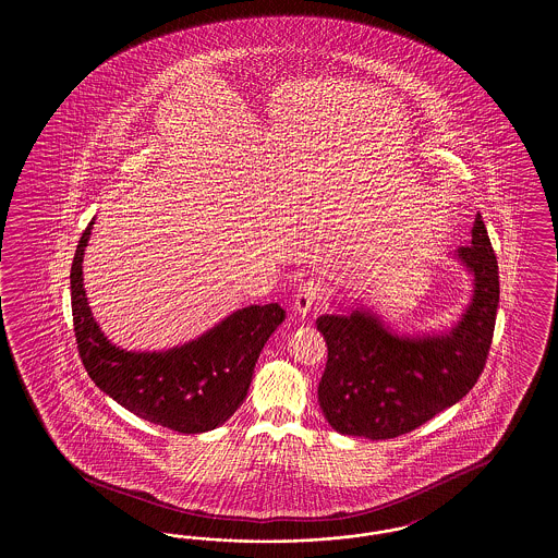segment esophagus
Here are the masks:
<instances>
[{
  "mask_svg": "<svg viewBox=\"0 0 558 558\" xmlns=\"http://www.w3.org/2000/svg\"><path fill=\"white\" fill-rule=\"evenodd\" d=\"M322 296H324V289L319 287V282H314V280L303 282L294 294V312L299 316H307L322 301Z\"/></svg>",
  "mask_w": 558,
  "mask_h": 558,
  "instance_id": "esophagus-1",
  "label": "esophagus"
}]
</instances>
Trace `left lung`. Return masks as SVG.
<instances>
[{
	"mask_svg": "<svg viewBox=\"0 0 558 558\" xmlns=\"http://www.w3.org/2000/svg\"><path fill=\"white\" fill-rule=\"evenodd\" d=\"M471 234V244L460 246L456 257L473 276V299L448 332L399 337L366 310L319 316L328 362L318 401L335 430L372 441L393 439L475 387L492 347L500 276L478 213Z\"/></svg>",
	"mask_w": 558,
	"mask_h": 558,
	"instance_id": "1",
	"label": "left lung"
}]
</instances>
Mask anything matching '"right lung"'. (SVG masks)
I'll list each match as a JSON object with an SVG mask.
<instances>
[{"instance_id":"obj_1","label":"right lung","mask_w":558,"mask_h":558,"mask_svg":"<svg viewBox=\"0 0 558 558\" xmlns=\"http://www.w3.org/2000/svg\"><path fill=\"white\" fill-rule=\"evenodd\" d=\"M94 221L71 267V305L81 362L89 378L135 416L178 433L223 425L246 398L253 371L287 312L278 303L248 305L198 339L167 351L112 345L92 316L83 289V255Z\"/></svg>"}]
</instances>
